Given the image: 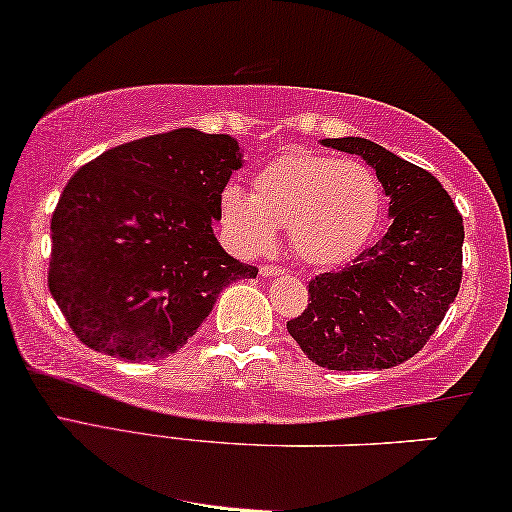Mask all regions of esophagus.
Returning a JSON list of instances; mask_svg holds the SVG:
<instances>
[{
	"mask_svg": "<svg viewBox=\"0 0 512 512\" xmlns=\"http://www.w3.org/2000/svg\"><path fill=\"white\" fill-rule=\"evenodd\" d=\"M261 275H263V277H277V275H284V268H282V265L265 263V265H261Z\"/></svg>",
	"mask_w": 512,
	"mask_h": 512,
	"instance_id": "obj_1",
	"label": "esophagus"
}]
</instances>
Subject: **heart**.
I'll return each instance as SVG.
<instances>
[{
  "label": "heart",
  "mask_w": 512,
  "mask_h": 512,
  "mask_svg": "<svg viewBox=\"0 0 512 512\" xmlns=\"http://www.w3.org/2000/svg\"><path fill=\"white\" fill-rule=\"evenodd\" d=\"M381 192L371 171L355 159L308 150L284 152L251 181V192L228 185L221 221L244 254H263L287 228L298 258L336 265L357 254L374 230Z\"/></svg>",
  "instance_id": "obj_1"
}]
</instances>
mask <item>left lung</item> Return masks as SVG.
Masks as SVG:
<instances>
[{"mask_svg": "<svg viewBox=\"0 0 512 512\" xmlns=\"http://www.w3.org/2000/svg\"><path fill=\"white\" fill-rule=\"evenodd\" d=\"M322 143L376 169L393 225L353 263L313 277L308 305L287 329L320 367H397L428 343L459 294L463 218L430 171L383 145L353 136Z\"/></svg>", "mask_w": 512, "mask_h": 512, "instance_id": "left-lung-1", "label": "left lung"}]
</instances>
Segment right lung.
<instances>
[{"instance_id": "add662e5", "label": "right lung", "mask_w": 512, "mask_h": 512, "mask_svg": "<svg viewBox=\"0 0 512 512\" xmlns=\"http://www.w3.org/2000/svg\"><path fill=\"white\" fill-rule=\"evenodd\" d=\"M240 167L235 138L174 129L70 178L51 218L49 291L79 341L131 362L167 357L230 282L256 277L211 230Z\"/></svg>"}]
</instances>
